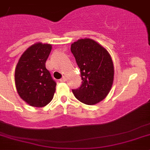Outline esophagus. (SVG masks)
<instances>
[{
  "instance_id": "1",
  "label": "esophagus",
  "mask_w": 150,
  "mask_h": 150,
  "mask_svg": "<svg viewBox=\"0 0 150 150\" xmlns=\"http://www.w3.org/2000/svg\"><path fill=\"white\" fill-rule=\"evenodd\" d=\"M59 81H60V82H65V81H66V77H65V76H63V77L62 78V79H59Z\"/></svg>"
}]
</instances>
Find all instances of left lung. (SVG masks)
Returning <instances> with one entry per match:
<instances>
[{"label": "left lung", "instance_id": "1", "mask_svg": "<svg viewBox=\"0 0 150 150\" xmlns=\"http://www.w3.org/2000/svg\"><path fill=\"white\" fill-rule=\"evenodd\" d=\"M71 51L80 69L82 85L72 90L75 97L85 105L103 100L112 85L114 67L108 51L91 39H80L71 44Z\"/></svg>", "mask_w": 150, "mask_h": 150}]
</instances>
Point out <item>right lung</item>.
Returning a JSON list of instances; mask_svg holds the SVG:
<instances>
[{
  "label": "right lung",
  "mask_w": 150,
  "mask_h": 150,
  "mask_svg": "<svg viewBox=\"0 0 150 150\" xmlns=\"http://www.w3.org/2000/svg\"><path fill=\"white\" fill-rule=\"evenodd\" d=\"M51 48L50 44H34L24 51L15 68L17 91L32 107L45 106L54 97L57 83L45 68Z\"/></svg>",
  "instance_id": "add662e5"
}]
</instances>
